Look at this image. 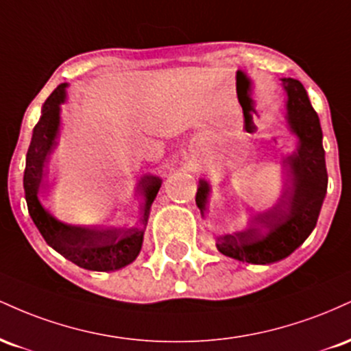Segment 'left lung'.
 Instances as JSON below:
<instances>
[{
    "label": "left lung",
    "mask_w": 351,
    "mask_h": 351,
    "mask_svg": "<svg viewBox=\"0 0 351 351\" xmlns=\"http://www.w3.org/2000/svg\"><path fill=\"white\" fill-rule=\"evenodd\" d=\"M282 86L287 92V122L299 136V147L285 160L291 176L280 203L254 216L245 231L217 237V251L241 263L271 264L291 256L315 228L327 193L328 176L317 112L299 80L282 79ZM208 193L209 184L199 180L196 204L201 213L206 208Z\"/></svg>",
    "instance_id": "obj_1"
}]
</instances>
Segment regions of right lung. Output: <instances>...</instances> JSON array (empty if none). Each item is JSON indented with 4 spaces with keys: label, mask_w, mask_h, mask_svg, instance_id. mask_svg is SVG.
Instances as JSON below:
<instances>
[{
    "label": "right lung",
    "mask_w": 351,
    "mask_h": 351,
    "mask_svg": "<svg viewBox=\"0 0 351 351\" xmlns=\"http://www.w3.org/2000/svg\"><path fill=\"white\" fill-rule=\"evenodd\" d=\"M66 87L67 84H60L47 97L43 106L41 119L33 130L23 180L27 211L44 241L60 256L87 271H117L134 263L140 254L152 203L162 186V180L158 176H143L138 183L145 196L142 228L77 226L52 216L41 204L38 193L41 188L44 162L56 147L60 125V104L66 102Z\"/></svg>",
    "instance_id": "obj_1"
}]
</instances>
